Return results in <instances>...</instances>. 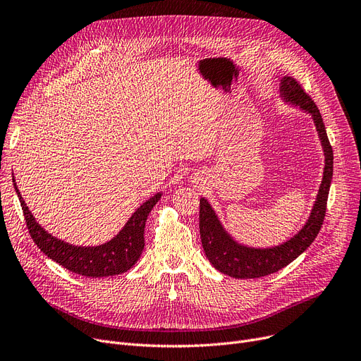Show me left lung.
<instances>
[{"label":"left lung","mask_w":361,"mask_h":361,"mask_svg":"<svg viewBox=\"0 0 361 361\" xmlns=\"http://www.w3.org/2000/svg\"><path fill=\"white\" fill-rule=\"evenodd\" d=\"M281 97L286 102L298 105L301 109L312 114L325 152L324 180H322L317 199L306 225L291 240L272 249H253L235 243L230 234L224 230L209 202L203 197L200 199L199 228L204 255L215 269L233 278H260L286 268L314 241L325 219L334 173V152L326 135L324 120H322L314 101L295 79L283 78L281 80Z\"/></svg>","instance_id":"1"}]
</instances>
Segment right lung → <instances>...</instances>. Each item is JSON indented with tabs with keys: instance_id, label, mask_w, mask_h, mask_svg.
Here are the masks:
<instances>
[{
	"instance_id": "obj_1",
	"label": "right lung",
	"mask_w": 361,
	"mask_h": 361,
	"mask_svg": "<svg viewBox=\"0 0 361 361\" xmlns=\"http://www.w3.org/2000/svg\"><path fill=\"white\" fill-rule=\"evenodd\" d=\"M13 183L22 204L29 234L37 247L70 272L89 278L118 275L133 268V264L139 260L145 247V225L147 215L161 199V193H158L146 200L131 215L124 228L111 241L94 245V247H80V245L64 243L63 240L48 234V231L35 221V216L29 211L20 192H18L14 178Z\"/></svg>"
}]
</instances>
